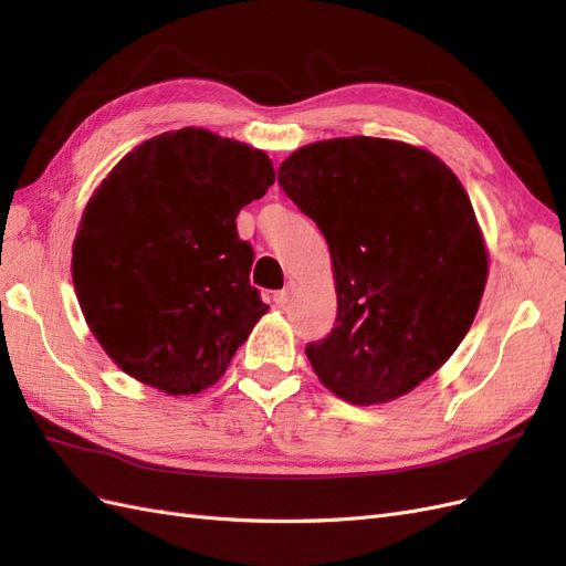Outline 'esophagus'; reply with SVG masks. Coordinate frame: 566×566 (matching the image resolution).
<instances>
[{
	"mask_svg": "<svg viewBox=\"0 0 566 566\" xmlns=\"http://www.w3.org/2000/svg\"><path fill=\"white\" fill-rule=\"evenodd\" d=\"M290 295H293V283H287L283 290H279L276 295H273V300H276V304H287L290 302Z\"/></svg>",
	"mask_w": 566,
	"mask_h": 566,
	"instance_id": "esophagus-1",
	"label": "esophagus"
}]
</instances>
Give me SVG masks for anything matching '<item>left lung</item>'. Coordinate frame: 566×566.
Listing matches in <instances>:
<instances>
[{
	"instance_id": "obj_1",
	"label": "left lung",
	"mask_w": 566,
	"mask_h": 566,
	"mask_svg": "<svg viewBox=\"0 0 566 566\" xmlns=\"http://www.w3.org/2000/svg\"><path fill=\"white\" fill-rule=\"evenodd\" d=\"M279 184L333 256L335 328L306 347L318 380L358 406L403 397L449 361L484 295L465 188L430 150L375 136L304 146Z\"/></svg>"
}]
</instances>
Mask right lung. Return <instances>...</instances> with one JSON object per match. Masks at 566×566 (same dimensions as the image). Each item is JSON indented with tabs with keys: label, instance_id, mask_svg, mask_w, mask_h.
Returning <instances> with one entry per match:
<instances>
[{
	"label": "right lung",
	"instance_id": "add662e5",
	"mask_svg": "<svg viewBox=\"0 0 566 566\" xmlns=\"http://www.w3.org/2000/svg\"><path fill=\"white\" fill-rule=\"evenodd\" d=\"M273 179L266 153L184 127L136 146L101 181L73 283L98 345L132 378L177 397L224 375L269 310L235 217Z\"/></svg>",
	"mask_w": 566,
	"mask_h": 566
}]
</instances>
